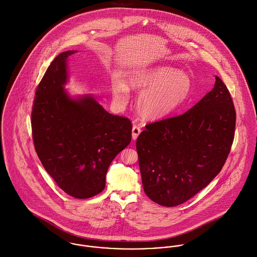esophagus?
<instances>
[{
  "label": "esophagus",
  "mask_w": 257,
  "mask_h": 257,
  "mask_svg": "<svg viewBox=\"0 0 257 257\" xmlns=\"http://www.w3.org/2000/svg\"><path fill=\"white\" fill-rule=\"evenodd\" d=\"M141 132H142V130H141L140 126L134 125V127H133V140H134V141H136V140L139 138Z\"/></svg>",
  "instance_id": "obj_1"
}]
</instances>
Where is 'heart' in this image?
<instances>
[{
  "label": "heart",
  "mask_w": 257,
  "mask_h": 257,
  "mask_svg": "<svg viewBox=\"0 0 257 257\" xmlns=\"http://www.w3.org/2000/svg\"><path fill=\"white\" fill-rule=\"evenodd\" d=\"M192 82L187 74L171 67L159 66L130 74L125 83L118 78L112 81L113 102L124 106L131 96L130 89L142 91L137 99L141 116L158 120L174 114L188 99Z\"/></svg>",
  "instance_id": "b5f03b06"
}]
</instances>
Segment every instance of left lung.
Masks as SVG:
<instances>
[{"label": "left lung", "mask_w": 257, "mask_h": 257, "mask_svg": "<svg viewBox=\"0 0 257 257\" xmlns=\"http://www.w3.org/2000/svg\"><path fill=\"white\" fill-rule=\"evenodd\" d=\"M137 140L144 190L175 207L220 173L234 138L235 110L218 76L211 92L183 114L147 124Z\"/></svg>", "instance_id": "8db88e82"}]
</instances>
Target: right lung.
Returning <instances> with one entry per match:
<instances>
[{"label": "right lung", "mask_w": 257, "mask_h": 257, "mask_svg": "<svg viewBox=\"0 0 257 257\" xmlns=\"http://www.w3.org/2000/svg\"><path fill=\"white\" fill-rule=\"evenodd\" d=\"M54 58L41 79L32 111L35 147L46 172L68 195L88 199L101 193L113 158L132 141L130 119L111 114L92 94L71 96L67 59Z\"/></svg>", "instance_id": "obj_1"}]
</instances>
